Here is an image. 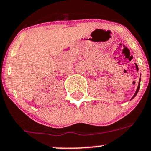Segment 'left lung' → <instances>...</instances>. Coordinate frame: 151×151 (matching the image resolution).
I'll use <instances>...</instances> for the list:
<instances>
[{
  "mask_svg": "<svg viewBox=\"0 0 151 151\" xmlns=\"http://www.w3.org/2000/svg\"><path fill=\"white\" fill-rule=\"evenodd\" d=\"M140 81H139V83H138V86H137V90H136V92H135V93H134V96H132V99L134 98V96H135L136 95H137V92H138V91H139V89H140Z\"/></svg>",
  "mask_w": 151,
  "mask_h": 151,
  "instance_id": "1",
  "label": "left lung"
}]
</instances>
